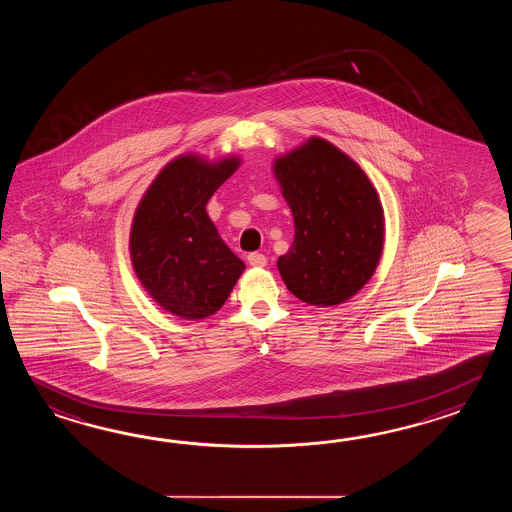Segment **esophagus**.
Segmentation results:
<instances>
[{"mask_svg": "<svg viewBox=\"0 0 512 512\" xmlns=\"http://www.w3.org/2000/svg\"><path fill=\"white\" fill-rule=\"evenodd\" d=\"M247 261H249V265L251 267H265L267 265V258L260 254V252H251L249 256H247Z\"/></svg>", "mask_w": 512, "mask_h": 512, "instance_id": "esophagus-1", "label": "esophagus"}]
</instances>
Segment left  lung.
I'll use <instances>...</instances> for the list:
<instances>
[{"mask_svg":"<svg viewBox=\"0 0 512 512\" xmlns=\"http://www.w3.org/2000/svg\"><path fill=\"white\" fill-rule=\"evenodd\" d=\"M272 172L294 219L293 245L278 258L283 282L305 304H344L381 261V197L359 164L322 137L278 155Z\"/></svg>","mask_w":512,"mask_h":512,"instance_id":"left-lung-1","label":"left lung"}]
</instances>
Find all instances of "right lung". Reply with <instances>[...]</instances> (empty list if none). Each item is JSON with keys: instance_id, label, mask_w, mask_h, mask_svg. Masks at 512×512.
<instances>
[{"instance_id": "add662e5", "label": "right lung", "mask_w": 512, "mask_h": 512, "mask_svg": "<svg viewBox=\"0 0 512 512\" xmlns=\"http://www.w3.org/2000/svg\"><path fill=\"white\" fill-rule=\"evenodd\" d=\"M240 164L238 155L210 161L183 153L157 174L135 208L131 265L144 291L170 315H214L245 271L207 214L208 199Z\"/></svg>"}]
</instances>
